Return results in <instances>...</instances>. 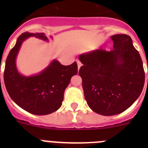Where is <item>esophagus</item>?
I'll return each instance as SVG.
<instances>
[{
    "label": "esophagus",
    "instance_id": "34e87169",
    "mask_svg": "<svg viewBox=\"0 0 148 148\" xmlns=\"http://www.w3.org/2000/svg\"><path fill=\"white\" fill-rule=\"evenodd\" d=\"M77 64H78V69L79 70L81 67V66H82V63H81L79 61H77Z\"/></svg>",
    "mask_w": 148,
    "mask_h": 148
}]
</instances>
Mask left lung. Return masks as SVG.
Segmentation results:
<instances>
[{
	"label": "left lung",
	"mask_w": 148,
	"mask_h": 148,
	"mask_svg": "<svg viewBox=\"0 0 148 148\" xmlns=\"http://www.w3.org/2000/svg\"><path fill=\"white\" fill-rule=\"evenodd\" d=\"M113 49H96L78 56V74L90 109L103 116L119 114L140 95L145 84L142 58L125 34L111 37Z\"/></svg>",
	"instance_id": "8db88e82"
}]
</instances>
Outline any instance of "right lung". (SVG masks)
<instances>
[{
  "instance_id": "right-lung-1",
  "label": "right lung",
  "mask_w": 148,
  "mask_h": 148,
  "mask_svg": "<svg viewBox=\"0 0 148 148\" xmlns=\"http://www.w3.org/2000/svg\"><path fill=\"white\" fill-rule=\"evenodd\" d=\"M32 36L48 40L44 33L21 34L7 56L3 79L8 93L15 104L32 114L43 116L61 108L65 89L72 77L78 73V66L75 61L64 66L53 60L38 75L24 76L20 74L16 68V56L22 43Z\"/></svg>"
}]
</instances>
